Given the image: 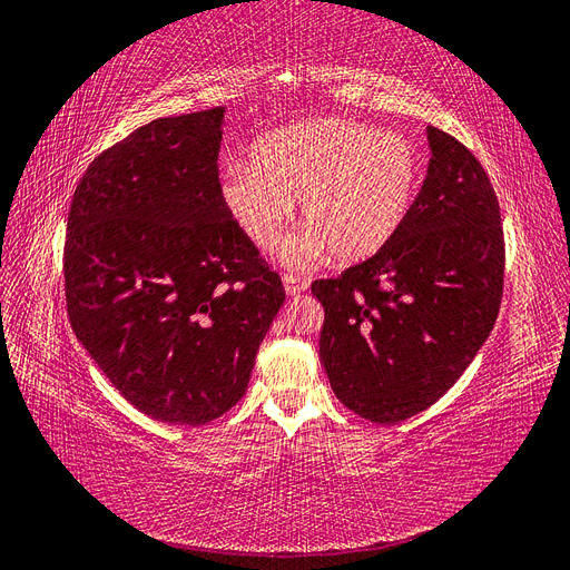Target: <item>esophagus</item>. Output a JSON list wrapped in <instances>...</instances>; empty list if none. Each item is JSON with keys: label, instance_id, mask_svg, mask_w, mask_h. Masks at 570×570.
<instances>
[{"label": "esophagus", "instance_id": "1", "mask_svg": "<svg viewBox=\"0 0 570 570\" xmlns=\"http://www.w3.org/2000/svg\"><path fill=\"white\" fill-rule=\"evenodd\" d=\"M283 285H285V292L289 297H299L302 292L308 287V283L304 278H299V275H292V273L283 275Z\"/></svg>", "mask_w": 570, "mask_h": 570}]
</instances>
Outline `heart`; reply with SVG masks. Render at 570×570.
Returning a JSON list of instances; mask_svg holds the SVG:
<instances>
[{
  "mask_svg": "<svg viewBox=\"0 0 570 570\" xmlns=\"http://www.w3.org/2000/svg\"><path fill=\"white\" fill-rule=\"evenodd\" d=\"M423 178L419 147L347 118L304 120L268 132L220 178L223 209L249 243L273 249L299 202L306 228L283 262L306 266L327 249L342 264L383 252L402 230Z\"/></svg>",
  "mask_w": 570,
  "mask_h": 570,
  "instance_id": "1",
  "label": "heart"
}]
</instances>
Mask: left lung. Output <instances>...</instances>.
<instances>
[{"instance_id":"8db88e82","label":"left lung","mask_w":570,"mask_h":570,"mask_svg":"<svg viewBox=\"0 0 570 570\" xmlns=\"http://www.w3.org/2000/svg\"><path fill=\"white\" fill-rule=\"evenodd\" d=\"M428 145V176L392 243L312 285L335 396L383 425L416 416L459 381L502 304L504 233L485 168L435 126Z\"/></svg>"}]
</instances>
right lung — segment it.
Instances as JSON below:
<instances>
[{
    "label": "right lung",
    "instance_id": "obj_1",
    "mask_svg": "<svg viewBox=\"0 0 570 570\" xmlns=\"http://www.w3.org/2000/svg\"><path fill=\"white\" fill-rule=\"evenodd\" d=\"M223 114L137 128L88 166L68 212L73 333L135 409L174 425H204L243 400L285 302L220 204Z\"/></svg>",
    "mask_w": 570,
    "mask_h": 570
}]
</instances>
